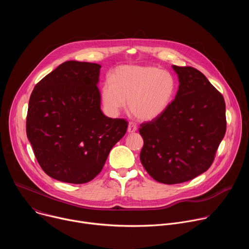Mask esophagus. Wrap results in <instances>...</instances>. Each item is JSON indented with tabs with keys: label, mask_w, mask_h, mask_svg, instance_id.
I'll return each instance as SVG.
<instances>
[{
	"label": "esophagus",
	"mask_w": 249,
	"mask_h": 249,
	"mask_svg": "<svg viewBox=\"0 0 249 249\" xmlns=\"http://www.w3.org/2000/svg\"><path fill=\"white\" fill-rule=\"evenodd\" d=\"M137 131V126L133 122H129L128 124V133H134Z\"/></svg>",
	"instance_id": "34e87169"
}]
</instances>
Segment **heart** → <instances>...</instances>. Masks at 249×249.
Here are the masks:
<instances>
[{
  "label": "heart",
  "mask_w": 249,
  "mask_h": 249,
  "mask_svg": "<svg viewBox=\"0 0 249 249\" xmlns=\"http://www.w3.org/2000/svg\"><path fill=\"white\" fill-rule=\"evenodd\" d=\"M175 94V81L165 71L153 66L117 67L101 89L104 107L116 114L129 101V110L140 121H152L169 107Z\"/></svg>",
  "instance_id": "obj_1"
}]
</instances>
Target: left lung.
<instances>
[{"mask_svg": "<svg viewBox=\"0 0 249 249\" xmlns=\"http://www.w3.org/2000/svg\"><path fill=\"white\" fill-rule=\"evenodd\" d=\"M179 87L167 110L141 124L140 160L153 178L182 183L205 172L226 134V103L208 79L192 67L172 66Z\"/></svg>", "mask_w": 249, "mask_h": 249, "instance_id": "left-lung-1", "label": "left lung"}]
</instances>
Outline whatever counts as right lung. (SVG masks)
Masks as SVG:
<instances>
[{
	"mask_svg": "<svg viewBox=\"0 0 249 249\" xmlns=\"http://www.w3.org/2000/svg\"><path fill=\"white\" fill-rule=\"evenodd\" d=\"M100 68L95 63L67 61L30 95L26 135L41 168L59 181L92 180L127 131L126 120L105 116L100 109Z\"/></svg>",
	"mask_w": 249,
	"mask_h": 249,
	"instance_id": "1",
	"label": "right lung"
}]
</instances>
